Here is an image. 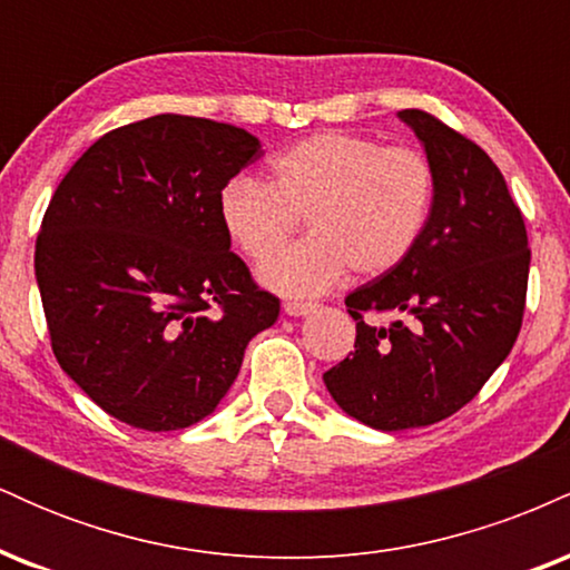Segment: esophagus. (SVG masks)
<instances>
[{"label":"esophagus","mask_w":570,"mask_h":570,"mask_svg":"<svg viewBox=\"0 0 570 570\" xmlns=\"http://www.w3.org/2000/svg\"><path fill=\"white\" fill-rule=\"evenodd\" d=\"M316 311L313 303H284V313L286 316H307V313Z\"/></svg>","instance_id":"34e87169"}]
</instances>
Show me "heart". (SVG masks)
<instances>
[{
  "label": "heart",
  "instance_id": "heart-1",
  "mask_svg": "<svg viewBox=\"0 0 570 570\" xmlns=\"http://www.w3.org/2000/svg\"><path fill=\"white\" fill-rule=\"evenodd\" d=\"M434 203V168L412 147L370 136L316 134L273 158L271 185L235 176L222 187V230L265 259L305 216L312 235L259 267L267 289L311 297L353 276L394 271L415 248Z\"/></svg>",
  "mask_w": 570,
  "mask_h": 570
}]
</instances>
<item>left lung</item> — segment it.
<instances>
[{
    "instance_id": "1",
    "label": "left lung",
    "mask_w": 570,
    "mask_h": 570,
    "mask_svg": "<svg viewBox=\"0 0 570 570\" xmlns=\"http://www.w3.org/2000/svg\"><path fill=\"white\" fill-rule=\"evenodd\" d=\"M399 120L434 168V203L407 257L345 297L356 351L324 372L337 407L381 431L431 426L472 402L520 335L531 265L525 222L485 149L421 109Z\"/></svg>"
}]
</instances>
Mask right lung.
Instances as JSON below:
<instances>
[{
    "instance_id": "obj_1",
    "label": "right lung",
    "mask_w": 570,
    "mask_h": 570,
    "mask_svg": "<svg viewBox=\"0 0 570 570\" xmlns=\"http://www.w3.org/2000/svg\"><path fill=\"white\" fill-rule=\"evenodd\" d=\"M263 155L244 128L155 115L104 134L58 185L35 273L61 370L144 431L212 415L281 303L222 230V187Z\"/></svg>"
}]
</instances>
